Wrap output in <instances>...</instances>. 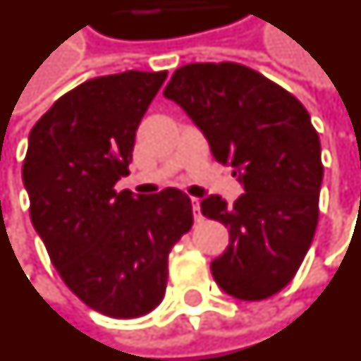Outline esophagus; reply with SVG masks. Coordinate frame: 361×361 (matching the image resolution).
<instances>
[{
	"instance_id": "esophagus-1",
	"label": "esophagus",
	"mask_w": 361,
	"mask_h": 361,
	"mask_svg": "<svg viewBox=\"0 0 361 361\" xmlns=\"http://www.w3.org/2000/svg\"><path fill=\"white\" fill-rule=\"evenodd\" d=\"M191 207H193V216H195V221H201V209H199V199L191 197Z\"/></svg>"
}]
</instances>
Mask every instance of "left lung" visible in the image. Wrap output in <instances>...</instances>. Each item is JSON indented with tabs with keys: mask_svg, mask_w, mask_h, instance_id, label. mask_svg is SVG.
<instances>
[{
	"mask_svg": "<svg viewBox=\"0 0 361 361\" xmlns=\"http://www.w3.org/2000/svg\"><path fill=\"white\" fill-rule=\"evenodd\" d=\"M164 97L188 113L216 162L231 166L240 197L201 201V213L228 228L226 250L211 262L224 293L268 299L293 279L319 221L321 140L299 99L236 62L188 64Z\"/></svg>",
	"mask_w": 361,
	"mask_h": 361,
	"instance_id": "8db88e82",
	"label": "left lung"
}]
</instances>
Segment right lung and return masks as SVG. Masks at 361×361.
Here are the masks:
<instances>
[{"label":"right lung","instance_id":"add662e5","mask_svg":"<svg viewBox=\"0 0 361 361\" xmlns=\"http://www.w3.org/2000/svg\"><path fill=\"white\" fill-rule=\"evenodd\" d=\"M166 75L128 70L74 87L37 121L23 162L32 226L54 268L87 307L113 319L160 305L168 254L193 224L180 189L115 191Z\"/></svg>","mask_w":361,"mask_h":361}]
</instances>
